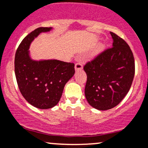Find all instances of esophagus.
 Wrapping results in <instances>:
<instances>
[{"label": "esophagus", "instance_id": "34e87169", "mask_svg": "<svg viewBox=\"0 0 148 148\" xmlns=\"http://www.w3.org/2000/svg\"><path fill=\"white\" fill-rule=\"evenodd\" d=\"M83 69V64L81 62H78L75 64V70L79 71Z\"/></svg>", "mask_w": 148, "mask_h": 148}]
</instances>
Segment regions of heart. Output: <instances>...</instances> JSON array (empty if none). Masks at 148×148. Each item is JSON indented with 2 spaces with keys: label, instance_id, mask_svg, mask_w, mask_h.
<instances>
[{
  "label": "heart",
  "instance_id": "1",
  "mask_svg": "<svg viewBox=\"0 0 148 148\" xmlns=\"http://www.w3.org/2000/svg\"><path fill=\"white\" fill-rule=\"evenodd\" d=\"M103 49H104V46H103V45H99L97 47V49L94 50V51L93 52V54H92V56H97V55H98L99 54H100L101 52H102V51H103Z\"/></svg>",
  "mask_w": 148,
  "mask_h": 148
}]
</instances>
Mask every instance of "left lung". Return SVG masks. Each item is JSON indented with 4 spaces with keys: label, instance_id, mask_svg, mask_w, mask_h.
<instances>
[{
    "label": "left lung",
    "instance_id": "left-lung-1",
    "mask_svg": "<svg viewBox=\"0 0 148 148\" xmlns=\"http://www.w3.org/2000/svg\"><path fill=\"white\" fill-rule=\"evenodd\" d=\"M112 47L85 65L87 79L85 95L92 107L108 110L116 106L131 88L135 73L134 58L123 39L110 32Z\"/></svg>",
    "mask_w": 148,
    "mask_h": 148
}]
</instances>
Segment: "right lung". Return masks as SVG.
<instances>
[{
	"mask_svg": "<svg viewBox=\"0 0 148 148\" xmlns=\"http://www.w3.org/2000/svg\"><path fill=\"white\" fill-rule=\"evenodd\" d=\"M51 27H38L21 42L15 54L14 70L19 90L29 104L39 109H49L58 104L64 87L74 76V64L58 60H34L29 56L34 39Z\"/></svg>",
	"mask_w": 148,
	"mask_h": 148,
	"instance_id": "right-lung-1",
	"label": "right lung"
}]
</instances>
